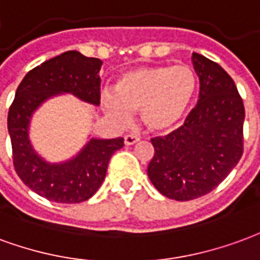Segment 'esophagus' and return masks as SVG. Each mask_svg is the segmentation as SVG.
Returning <instances> with one entry per match:
<instances>
[{
    "instance_id": "34e87169",
    "label": "esophagus",
    "mask_w": 260,
    "mask_h": 260,
    "mask_svg": "<svg viewBox=\"0 0 260 260\" xmlns=\"http://www.w3.org/2000/svg\"><path fill=\"white\" fill-rule=\"evenodd\" d=\"M140 140V137L137 136H133V134H126L124 136V145H133V144H136Z\"/></svg>"
}]
</instances>
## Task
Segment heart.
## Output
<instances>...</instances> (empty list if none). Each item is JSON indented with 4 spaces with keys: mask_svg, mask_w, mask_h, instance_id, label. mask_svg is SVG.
<instances>
[{
    "mask_svg": "<svg viewBox=\"0 0 260 260\" xmlns=\"http://www.w3.org/2000/svg\"><path fill=\"white\" fill-rule=\"evenodd\" d=\"M200 79L187 65L141 66L119 75L113 94H102L108 115L127 119L140 111L141 122L149 132L164 134L181 126L194 108Z\"/></svg>",
    "mask_w": 260,
    "mask_h": 260,
    "instance_id": "obj_1",
    "label": "heart"
}]
</instances>
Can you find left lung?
I'll use <instances>...</instances> for the list:
<instances>
[{
  "instance_id": "8db88e82",
  "label": "left lung",
  "mask_w": 260,
  "mask_h": 260,
  "mask_svg": "<svg viewBox=\"0 0 260 260\" xmlns=\"http://www.w3.org/2000/svg\"><path fill=\"white\" fill-rule=\"evenodd\" d=\"M200 77V100L184 124L166 137L152 138L148 177L155 188L176 201L200 198L215 190L242 156L245 109L226 70L192 54Z\"/></svg>"
}]
</instances>
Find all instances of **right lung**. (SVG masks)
<instances>
[{"instance_id": "right-lung-1", "label": "right lung", "mask_w": 260, "mask_h": 260, "mask_svg": "<svg viewBox=\"0 0 260 260\" xmlns=\"http://www.w3.org/2000/svg\"><path fill=\"white\" fill-rule=\"evenodd\" d=\"M102 60L79 51H66L36 66L19 84L8 112V133L16 173L36 194L59 204L87 201L101 187L111 156L123 147V138H90L73 158L51 164L40 156L29 137L34 112L47 100L72 94L100 105Z\"/></svg>"}]
</instances>
